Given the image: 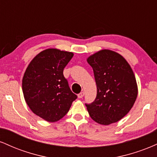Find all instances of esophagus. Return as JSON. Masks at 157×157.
<instances>
[{
  "label": "esophagus",
  "instance_id": "34e87169",
  "mask_svg": "<svg viewBox=\"0 0 157 157\" xmlns=\"http://www.w3.org/2000/svg\"><path fill=\"white\" fill-rule=\"evenodd\" d=\"M83 96H84V92H83V91H82V92H80V93L78 94V97H79V98H82V97H83Z\"/></svg>",
  "mask_w": 157,
  "mask_h": 157
}]
</instances>
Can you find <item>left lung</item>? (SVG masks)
Returning a JSON list of instances; mask_svg holds the SVG:
<instances>
[{"label": "left lung", "mask_w": 157, "mask_h": 157, "mask_svg": "<svg viewBox=\"0 0 157 157\" xmlns=\"http://www.w3.org/2000/svg\"><path fill=\"white\" fill-rule=\"evenodd\" d=\"M93 68L97 84V97L86 103L93 120L108 125L120 120L134 105L137 85L130 65L122 56L104 49L87 59Z\"/></svg>", "instance_id": "1"}]
</instances>
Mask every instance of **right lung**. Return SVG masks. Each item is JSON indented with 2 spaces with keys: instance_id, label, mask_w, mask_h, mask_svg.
Segmentation results:
<instances>
[{
  "instance_id": "add662e5",
  "label": "right lung",
  "mask_w": 157,
  "mask_h": 157,
  "mask_svg": "<svg viewBox=\"0 0 157 157\" xmlns=\"http://www.w3.org/2000/svg\"><path fill=\"white\" fill-rule=\"evenodd\" d=\"M73 55L72 52L48 48L35 57L23 75L22 89L27 105L48 122L63 117L77 98L63 75Z\"/></svg>"
}]
</instances>
